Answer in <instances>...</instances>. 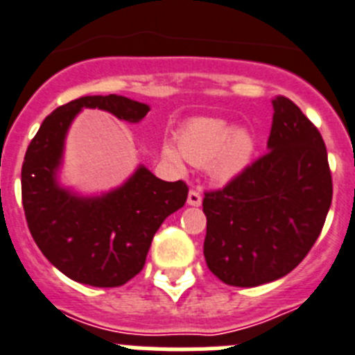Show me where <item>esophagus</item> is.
Segmentation results:
<instances>
[{
	"label": "esophagus",
	"mask_w": 355,
	"mask_h": 355,
	"mask_svg": "<svg viewBox=\"0 0 355 355\" xmlns=\"http://www.w3.org/2000/svg\"><path fill=\"white\" fill-rule=\"evenodd\" d=\"M187 203H189V205H195V207L202 205V193H200L198 189H191L189 195H187Z\"/></svg>",
	"instance_id": "esophagus-1"
}]
</instances>
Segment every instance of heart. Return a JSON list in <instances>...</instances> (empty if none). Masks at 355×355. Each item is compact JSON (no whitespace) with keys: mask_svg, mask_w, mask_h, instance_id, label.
Returning a JSON list of instances; mask_svg holds the SVG:
<instances>
[{"mask_svg":"<svg viewBox=\"0 0 355 355\" xmlns=\"http://www.w3.org/2000/svg\"><path fill=\"white\" fill-rule=\"evenodd\" d=\"M254 137L245 128H230L218 118L191 119L180 134V152L189 162L205 166L212 162V173L230 178L239 173L254 153ZM169 157L178 159L175 148H166Z\"/></svg>","mask_w":355,"mask_h":355,"instance_id":"heart-1","label":"heart"}]
</instances>
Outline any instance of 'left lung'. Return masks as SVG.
<instances>
[{
	"label": "left lung",
	"mask_w": 355,
	"mask_h": 355,
	"mask_svg": "<svg viewBox=\"0 0 355 355\" xmlns=\"http://www.w3.org/2000/svg\"><path fill=\"white\" fill-rule=\"evenodd\" d=\"M268 152L218 191H207L203 255L221 282L255 288L288 275L318 239L332 177L318 128L277 96Z\"/></svg>",
	"instance_id": "obj_1"
}]
</instances>
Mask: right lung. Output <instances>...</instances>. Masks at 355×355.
<instances>
[{
  "label": "right lung",
  "instance_id": "obj_1",
  "mask_svg": "<svg viewBox=\"0 0 355 355\" xmlns=\"http://www.w3.org/2000/svg\"><path fill=\"white\" fill-rule=\"evenodd\" d=\"M84 107L128 123H139L150 110L118 94L82 96L55 109L24 155V216L39 250L64 275L94 288H118L143 270L153 236L169 214L184 207L189 189L182 180H160L144 166L101 196L85 198L58 186L67 128Z\"/></svg>",
  "mask_w": 355,
  "mask_h": 355
}]
</instances>
